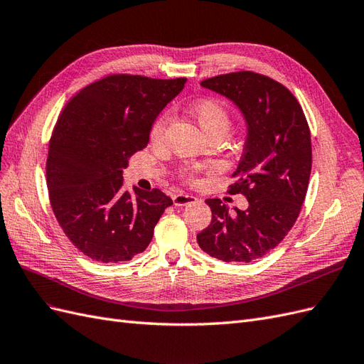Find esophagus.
Returning <instances> with one entry per match:
<instances>
[{"instance_id":"esophagus-1","label":"esophagus","mask_w":364,"mask_h":364,"mask_svg":"<svg viewBox=\"0 0 364 364\" xmlns=\"http://www.w3.org/2000/svg\"><path fill=\"white\" fill-rule=\"evenodd\" d=\"M172 201H173V204H175V205L181 207V205H189V204L195 203V201H196V198H195L193 195L176 193V195H173V196H172Z\"/></svg>"}]
</instances>
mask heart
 I'll return each instance as SVG.
<instances>
[{
	"instance_id": "1",
	"label": "heart",
	"mask_w": 364,
	"mask_h": 364,
	"mask_svg": "<svg viewBox=\"0 0 364 364\" xmlns=\"http://www.w3.org/2000/svg\"><path fill=\"white\" fill-rule=\"evenodd\" d=\"M191 112L193 119L198 122L201 129L205 132V136H209L212 132H227L228 127H230V114L225 109L221 102L215 99H201L195 102L191 107ZM169 116L168 114H161V116L154 122L151 128V140L159 141L161 140L163 134L168 127ZM186 178L189 181H193V175L191 172L186 173Z\"/></svg>"
}]
</instances>
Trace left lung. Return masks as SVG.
Returning a JSON list of instances; mask_svg holds the SVG:
<instances>
[{"mask_svg":"<svg viewBox=\"0 0 364 364\" xmlns=\"http://www.w3.org/2000/svg\"><path fill=\"white\" fill-rule=\"evenodd\" d=\"M201 87L232 100L247 123L230 188L245 196L248 207L228 213L221 200H205L212 223L196 241L224 262H252L284 240L302 209L313 164L308 122L293 92L259 73H228L203 80Z\"/></svg>","mask_w":364,"mask_h":364,"instance_id":"1","label":"left lung"}]
</instances>
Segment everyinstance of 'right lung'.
I'll return each mask as SVG.
<instances>
[{
    "mask_svg": "<svg viewBox=\"0 0 364 364\" xmlns=\"http://www.w3.org/2000/svg\"><path fill=\"white\" fill-rule=\"evenodd\" d=\"M184 84L111 75L62 109L48 144L47 188L59 225L85 256L122 262L146 250L172 200L159 189L123 191V169L146 148L155 119Z\"/></svg>",
    "mask_w": 364,
    "mask_h": 364,
    "instance_id": "right-lung-1",
    "label": "right lung"
}]
</instances>
